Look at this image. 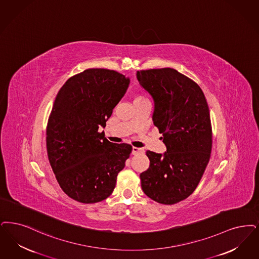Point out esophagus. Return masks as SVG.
<instances>
[{"mask_svg":"<svg viewBox=\"0 0 259 259\" xmlns=\"http://www.w3.org/2000/svg\"><path fill=\"white\" fill-rule=\"evenodd\" d=\"M145 150L143 148H140V147H133L132 148V154L133 155H138V154H141V153H144Z\"/></svg>","mask_w":259,"mask_h":259,"instance_id":"34e87169","label":"esophagus"}]
</instances>
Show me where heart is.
<instances>
[{"instance_id":"heart-1","label":"heart","mask_w":259,"mask_h":259,"mask_svg":"<svg viewBox=\"0 0 259 259\" xmlns=\"http://www.w3.org/2000/svg\"><path fill=\"white\" fill-rule=\"evenodd\" d=\"M139 99H145V98H144V97H142V96H138L135 100H139Z\"/></svg>"}]
</instances>
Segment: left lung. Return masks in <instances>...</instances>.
<instances>
[{"label": "left lung", "instance_id": "obj_1", "mask_svg": "<svg viewBox=\"0 0 259 259\" xmlns=\"http://www.w3.org/2000/svg\"><path fill=\"white\" fill-rule=\"evenodd\" d=\"M154 102L152 120L163 134L165 153L146 151L149 167L141 174L145 195L162 204H175L196 190L210 159L212 129L204 93L174 68L137 72Z\"/></svg>", "mask_w": 259, "mask_h": 259}]
</instances>
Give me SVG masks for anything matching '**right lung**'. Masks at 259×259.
Wrapping results in <instances>:
<instances>
[{
    "mask_svg": "<svg viewBox=\"0 0 259 259\" xmlns=\"http://www.w3.org/2000/svg\"><path fill=\"white\" fill-rule=\"evenodd\" d=\"M130 79L91 68L69 78L53 105L46 130L47 154L62 191L82 203L110 197L132 146L109 142L104 132Z\"/></svg>",
    "mask_w": 259,
    "mask_h": 259,
    "instance_id": "right-lung-1",
    "label": "right lung"
}]
</instances>
